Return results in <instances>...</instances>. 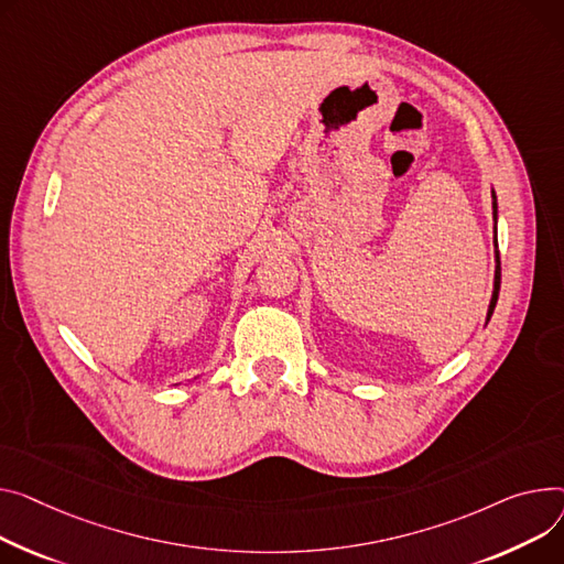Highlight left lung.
I'll return each instance as SVG.
<instances>
[{
	"label": "left lung",
	"instance_id": "1",
	"mask_svg": "<svg viewBox=\"0 0 564 564\" xmlns=\"http://www.w3.org/2000/svg\"><path fill=\"white\" fill-rule=\"evenodd\" d=\"M492 217L497 221V195L492 193ZM495 247H497V272H495V292H492V302L490 308H487V319L492 317L495 306H497V299H499V288H501V258H499V242H497V227H495Z\"/></svg>",
	"mask_w": 564,
	"mask_h": 564
}]
</instances>
